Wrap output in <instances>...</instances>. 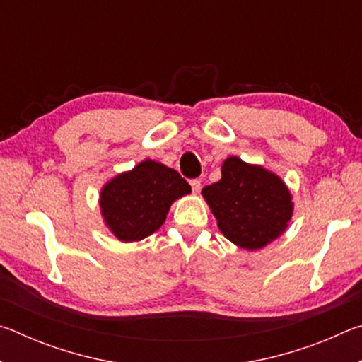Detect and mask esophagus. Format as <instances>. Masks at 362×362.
<instances>
[{"label":"esophagus","mask_w":362,"mask_h":362,"mask_svg":"<svg viewBox=\"0 0 362 362\" xmlns=\"http://www.w3.org/2000/svg\"><path fill=\"white\" fill-rule=\"evenodd\" d=\"M189 185H192L193 193H198L199 189H201V182L198 179H193L192 182H189Z\"/></svg>","instance_id":"obj_1"}]
</instances>
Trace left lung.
<instances>
[{
	"mask_svg": "<svg viewBox=\"0 0 362 362\" xmlns=\"http://www.w3.org/2000/svg\"><path fill=\"white\" fill-rule=\"evenodd\" d=\"M218 230L238 247L257 250L283 235L293 203L286 183L265 168L226 158L222 179L203 188Z\"/></svg>",
	"mask_w": 362,
	"mask_h": 362,
	"instance_id": "obj_1",
	"label": "left lung"
}]
</instances>
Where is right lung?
<instances>
[{"label": "right lung", "mask_w": 362, "mask_h": 362, "mask_svg": "<svg viewBox=\"0 0 362 362\" xmlns=\"http://www.w3.org/2000/svg\"><path fill=\"white\" fill-rule=\"evenodd\" d=\"M192 192L177 170L145 159L103 185L100 212L122 243L140 241L164 223L170 204Z\"/></svg>", "instance_id": "add662e5"}]
</instances>
